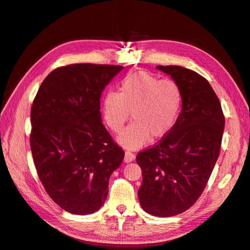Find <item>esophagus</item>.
<instances>
[{"mask_svg":"<svg viewBox=\"0 0 250 250\" xmlns=\"http://www.w3.org/2000/svg\"><path fill=\"white\" fill-rule=\"evenodd\" d=\"M134 158H135L134 153L130 152V151H126L125 156H124V162L125 163H130V162L134 161Z\"/></svg>","mask_w":250,"mask_h":250,"instance_id":"obj_1","label":"esophagus"}]
</instances>
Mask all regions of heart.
I'll return each instance as SVG.
<instances>
[{"label":"heart","mask_w":250,"mask_h":250,"mask_svg":"<svg viewBox=\"0 0 250 250\" xmlns=\"http://www.w3.org/2000/svg\"><path fill=\"white\" fill-rule=\"evenodd\" d=\"M183 104V92L173 79H160L145 71L134 72L120 83L118 92L104 96L102 112L105 123L120 132L130 117L133 122L121 133L119 142L137 149L150 137L160 140L175 125Z\"/></svg>","instance_id":"obj_1"}]
</instances>
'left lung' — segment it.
Segmentation results:
<instances>
[{
    "instance_id": "left-lung-1",
    "label": "left lung",
    "mask_w": 250,
    "mask_h": 250,
    "mask_svg": "<svg viewBox=\"0 0 250 250\" xmlns=\"http://www.w3.org/2000/svg\"><path fill=\"white\" fill-rule=\"evenodd\" d=\"M183 92L172 130L138 153L142 208L156 217L184 213L200 197L220 153L224 115L214 89L201 75L179 65H157Z\"/></svg>"
}]
</instances>
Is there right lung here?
<instances>
[{
    "instance_id": "obj_1",
    "label": "right lung",
    "mask_w": 250,
    "mask_h": 250,
    "mask_svg": "<svg viewBox=\"0 0 250 250\" xmlns=\"http://www.w3.org/2000/svg\"><path fill=\"white\" fill-rule=\"evenodd\" d=\"M122 65L76 63L44 78L31 107L30 146L40 180L52 200L87 215L106 200L108 181L124 158L101 123L100 98Z\"/></svg>"
}]
</instances>
